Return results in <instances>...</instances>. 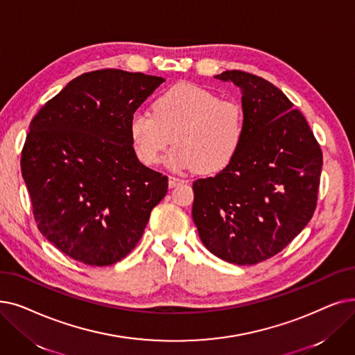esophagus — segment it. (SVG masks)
<instances>
[{
  "mask_svg": "<svg viewBox=\"0 0 355 355\" xmlns=\"http://www.w3.org/2000/svg\"><path fill=\"white\" fill-rule=\"evenodd\" d=\"M181 182H184L181 178H178V177H171L169 175V178H168V186H169V189H173V187H177L178 184H181Z\"/></svg>",
  "mask_w": 355,
  "mask_h": 355,
  "instance_id": "1",
  "label": "esophagus"
}]
</instances>
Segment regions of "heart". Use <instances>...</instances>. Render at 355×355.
<instances>
[{
	"mask_svg": "<svg viewBox=\"0 0 355 355\" xmlns=\"http://www.w3.org/2000/svg\"><path fill=\"white\" fill-rule=\"evenodd\" d=\"M153 114L136 112L129 120V136L146 165L158 164L166 148L168 164L175 169H198L213 174L235 159L245 137V113L235 100H219L214 92L181 83L153 103Z\"/></svg>",
	"mask_w": 355,
	"mask_h": 355,
	"instance_id": "heart-1",
	"label": "heart"
}]
</instances>
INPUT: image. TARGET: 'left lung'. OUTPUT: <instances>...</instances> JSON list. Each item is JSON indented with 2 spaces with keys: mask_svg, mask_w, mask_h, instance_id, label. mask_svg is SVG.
<instances>
[{
  "mask_svg": "<svg viewBox=\"0 0 355 355\" xmlns=\"http://www.w3.org/2000/svg\"><path fill=\"white\" fill-rule=\"evenodd\" d=\"M214 78L241 88L245 137L219 174L193 182L191 214L211 254L252 266L279 254L312 219L322 150L282 89L236 69Z\"/></svg>",
  "mask_w": 355,
  "mask_h": 355,
  "instance_id": "1",
  "label": "left lung"
}]
</instances>
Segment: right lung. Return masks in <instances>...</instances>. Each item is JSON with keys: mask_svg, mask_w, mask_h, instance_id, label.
I'll list each match as a JSON object with an SVG mask.
<instances>
[{"mask_svg": "<svg viewBox=\"0 0 355 355\" xmlns=\"http://www.w3.org/2000/svg\"><path fill=\"white\" fill-rule=\"evenodd\" d=\"M165 80L100 69L76 76L30 121L21 175L40 234L80 263H119L142 238L168 177L137 159L129 120Z\"/></svg>", "mask_w": 355, "mask_h": 355, "instance_id": "obj_1", "label": "right lung"}]
</instances>
